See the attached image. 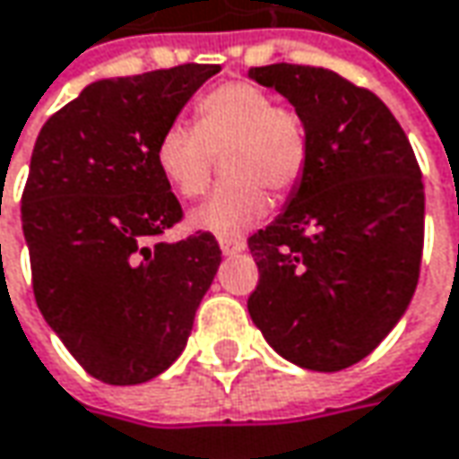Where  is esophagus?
<instances>
[{
  "instance_id": "obj_1",
  "label": "esophagus",
  "mask_w": 459,
  "mask_h": 459,
  "mask_svg": "<svg viewBox=\"0 0 459 459\" xmlns=\"http://www.w3.org/2000/svg\"><path fill=\"white\" fill-rule=\"evenodd\" d=\"M218 244H221V251H223L226 256L241 254V251L247 249V241H244V238H221Z\"/></svg>"
}]
</instances>
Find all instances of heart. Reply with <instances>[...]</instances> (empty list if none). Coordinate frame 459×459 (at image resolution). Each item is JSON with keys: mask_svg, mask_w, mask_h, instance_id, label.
<instances>
[{"mask_svg": "<svg viewBox=\"0 0 459 459\" xmlns=\"http://www.w3.org/2000/svg\"><path fill=\"white\" fill-rule=\"evenodd\" d=\"M156 167L185 200L208 190L215 156L230 182L192 212L197 229L221 238L241 236L269 212V192L285 195L308 167V130L298 112L274 105L249 82H226L195 102L192 128L171 123L156 141Z\"/></svg>", "mask_w": 459, "mask_h": 459, "instance_id": "b5f03b06", "label": "heart"}]
</instances>
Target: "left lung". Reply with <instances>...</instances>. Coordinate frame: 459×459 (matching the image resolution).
I'll use <instances>...</instances> for the list:
<instances>
[{
	"label": "left lung",
	"mask_w": 459,
	"mask_h": 459,
	"mask_svg": "<svg viewBox=\"0 0 459 459\" xmlns=\"http://www.w3.org/2000/svg\"><path fill=\"white\" fill-rule=\"evenodd\" d=\"M308 130L290 205L249 236L259 282L249 313L269 347L306 369L365 359L406 313L424 251V182L385 102L336 71L249 69Z\"/></svg>",
	"instance_id": "obj_1"
}]
</instances>
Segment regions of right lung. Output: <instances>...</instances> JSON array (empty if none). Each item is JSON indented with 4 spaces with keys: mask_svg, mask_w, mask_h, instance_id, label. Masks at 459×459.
<instances>
[{
    "mask_svg": "<svg viewBox=\"0 0 459 459\" xmlns=\"http://www.w3.org/2000/svg\"><path fill=\"white\" fill-rule=\"evenodd\" d=\"M218 64L102 79L50 115L22 190L35 303L74 359L138 385L182 354L221 264L208 230L167 244L182 205L156 141Z\"/></svg>",
    "mask_w": 459,
    "mask_h": 459,
    "instance_id": "right-lung-1",
    "label": "right lung"
}]
</instances>
